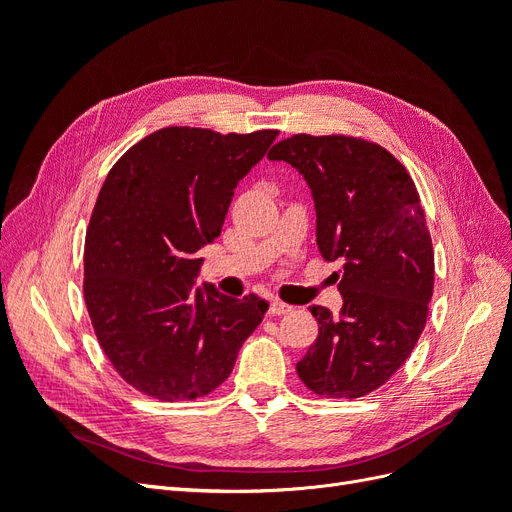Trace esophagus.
I'll return each instance as SVG.
<instances>
[{"label":"esophagus","instance_id":"1","mask_svg":"<svg viewBox=\"0 0 512 512\" xmlns=\"http://www.w3.org/2000/svg\"><path fill=\"white\" fill-rule=\"evenodd\" d=\"M292 307L288 303H282V301H271L269 303V314L271 316H284V314H290Z\"/></svg>","mask_w":512,"mask_h":512}]
</instances>
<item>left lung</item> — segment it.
Returning a JSON list of instances; mask_svg holds the SVG:
<instances>
[{"instance_id": "obj_1", "label": "left lung", "mask_w": 512, "mask_h": 512, "mask_svg": "<svg viewBox=\"0 0 512 512\" xmlns=\"http://www.w3.org/2000/svg\"><path fill=\"white\" fill-rule=\"evenodd\" d=\"M292 164L316 203V241L344 305H312L316 344L297 374L320 397L356 399L406 363L425 329L433 294V247L416 185L393 153L363 138L294 134L269 151Z\"/></svg>"}]
</instances>
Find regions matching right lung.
Listing matches in <instances>:
<instances>
[{"label": "right lung", "mask_w": 512, "mask_h": 512, "mask_svg": "<svg viewBox=\"0 0 512 512\" xmlns=\"http://www.w3.org/2000/svg\"><path fill=\"white\" fill-rule=\"evenodd\" d=\"M277 130L170 126L115 162L85 237V305L117 374L160 401L209 395L269 303L194 288L200 247L222 232L239 181Z\"/></svg>", "instance_id": "obj_1"}]
</instances>
